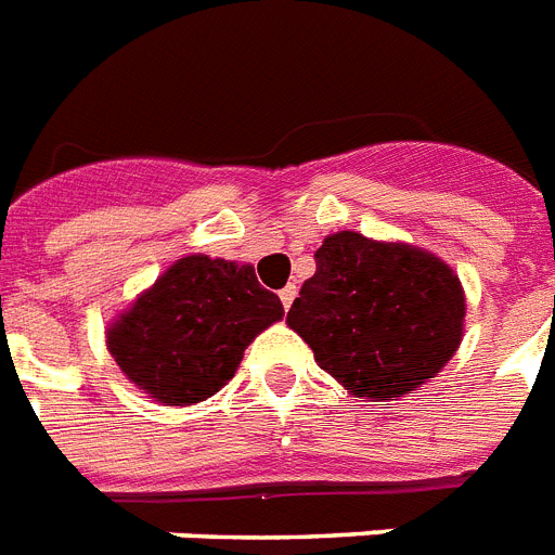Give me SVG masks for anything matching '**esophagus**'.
<instances>
[{
  "instance_id": "1",
  "label": "esophagus",
  "mask_w": 555,
  "mask_h": 555,
  "mask_svg": "<svg viewBox=\"0 0 555 555\" xmlns=\"http://www.w3.org/2000/svg\"><path fill=\"white\" fill-rule=\"evenodd\" d=\"M295 297H297V286L295 283H288V286L281 288V304L283 309H288V306L295 304Z\"/></svg>"
}]
</instances>
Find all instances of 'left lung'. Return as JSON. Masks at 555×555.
<instances>
[{
	"label": "left lung",
	"mask_w": 555,
	"mask_h": 555,
	"mask_svg": "<svg viewBox=\"0 0 555 555\" xmlns=\"http://www.w3.org/2000/svg\"><path fill=\"white\" fill-rule=\"evenodd\" d=\"M314 260L286 323L349 393L379 402L416 391L460 349L465 292L437 255L346 229Z\"/></svg>",
	"instance_id": "8db88e82"
}]
</instances>
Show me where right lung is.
<instances>
[{"label": "right lung", "instance_id": "obj_1", "mask_svg": "<svg viewBox=\"0 0 555 555\" xmlns=\"http://www.w3.org/2000/svg\"><path fill=\"white\" fill-rule=\"evenodd\" d=\"M283 318L249 263L186 255L107 328L124 377L153 400L192 405L235 377L244 351Z\"/></svg>", "mask_w": 555, "mask_h": 555}]
</instances>
